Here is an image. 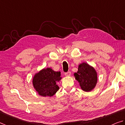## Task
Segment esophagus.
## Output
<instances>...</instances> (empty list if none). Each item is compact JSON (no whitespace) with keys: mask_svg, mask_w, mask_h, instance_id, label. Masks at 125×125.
Instances as JSON below:
<instances>
[{"mask_svg":"<svg viewBox=\"0 0 125 125\" xmlns=\"http://www.w3.org/2000/svg\"><path fill=\"white\" fill-rule=\"evenodd\" d=\"M65 75L66 76H70L71 75V72H68L66 73H65Z\"/></svg>","mask_w":125,"mask_h":125,"instance_id":"34e87169","label":"esophagus"}]
</instances>
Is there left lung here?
I'll use <instances>...</instances> for the list:
<instances>
[{
    "label": "left lung",
    "mask_w": 125,
    "mask_h": 125,
    "mask_svg": "<svg viewBox=\"0 0 125 125\" xmlns=\"http://www.w3.org/2000/svg\"><path fill=\"white\" fill-rule=\"evenodd\" d=\"M82 89L85 92L91 91L97 84V74L95 69L87 63L79 65L78 71L74 73Z\"/></svg>",
    "instance_id": "1"
}]
</instances>
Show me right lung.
Masks as SVG:
<instances>
[{"instance_id":"right-lung-1","label":"right lung","mask_w":125,"mask_h":125,"mask_svg":"<svg viewBox=\"0 0 125 125\" xmlns=\"http://www.w3.org/2000/svg\"><path fill=\"white\" fill-rule=\"evenodd\" d=\"M61 79L60 72H55L51 68L43 69L34 75L33 84L40 95L51 97L59 89L56 82Z\"/></svg>"}]
</instances>
